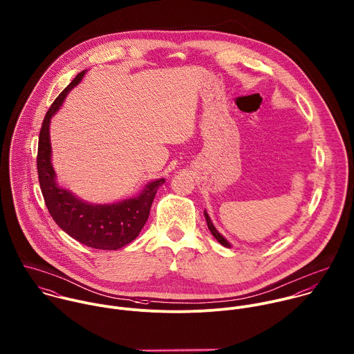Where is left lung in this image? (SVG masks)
I'll list each match as a JSON object with an SVG mask.
<instances>
[{"mask_svg": "<svg viewBox=\"0 0 354 354\" xmlns=\"http://www.w3.org/2000/svg\"><path fill=\"white\" fill-rule=\"evenodd\" d=\"M204 215H205V221H207L208 229H209V232L212 233V236H214V237H215V239H216V240H218L223 247H227V248H229V247H230V244L225 240V237H223L222 234H219V233H218V230H216V229H215V226L212 225V222H211V219H209V216H208V214H207L205 211H204Z\"/></svg>", "mask_w": 354, "mask_h": 354, "instance_id": "8db88e82", "label": "left lung"}]
</instances>
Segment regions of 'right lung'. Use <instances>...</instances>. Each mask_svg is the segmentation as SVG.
Instances as JSON below:
<instances>
[{
    "label": "right lung",
    "instance_id": "add662e5",
    "mask_svg": "<svg viewBox=\"0 0 354 354\" xmlns=\"http://www.w3.org/2000/svg\"><path fill=\"white\" fill-rule=\"evenodd\" d=\"M84 74L85 71H81L75 75L53 100L44 117L37 153L38 182L45 205L62 230L86 247L111 251L122 248L138 237L149 218L154 196L165 180L157 179L149 183L138 197L110 205L88 204L56 185L50 164L49 121L68 91L81 81Z\"/></svg>",
    "mask_w": 354,
    "mask_h": 354
}]
</instances>
